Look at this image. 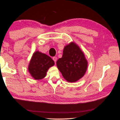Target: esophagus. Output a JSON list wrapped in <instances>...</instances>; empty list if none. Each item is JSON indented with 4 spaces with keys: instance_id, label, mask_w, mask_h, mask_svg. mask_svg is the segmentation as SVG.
I'll list each match as a JSON object with an SVG mask.
<instances>
[{
    "instance_id": "1",
    "label": "esophagus",
    "mask_w": 120,
    "mask_h": 120,
    "mask_svg": "<svg viewBox=\"0 0 120 120\" xmlns=\"http://www.w3.org/2000/svg\"><path fill=\"white\" fill-rule=\"evenodd\" d=\"M53 61H54V62H55V64H56V60H57V58L55 57V56H54V57H53Z\"/></svg>"
}]
</instances>
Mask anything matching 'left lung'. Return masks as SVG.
<instances>
[{"label":"left lung","mask_w":120,"mask_h":120,"mask_svg":"<svg viewBox=\"0 0 120 120\" xmlns=\"http://www.w3.org/2000/svg\"><path fill=\"white\" fill-rule=\"evenodd\" d=\"M58 69L68 82H75L85 75L87 61L80 48L73 42L66 46L61 58L56 61Z\"/></svg>","instance_id":"8db88e82"}]
</instances>
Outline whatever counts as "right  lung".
I'll return each mask as SVG.
<instances>
[{"label": "right lung", "instance_id": "1", "mask_svg": "<svg viewBox=\"0 0 120 120\" xmlns=\"http://www.w3.org/2000/svg\"><path fill=\"white\" fill-rule=\"evenodd\" d=\"M54 64V62L50 56L36 51L33 54L30 61L28 71L35 79H41L45 77L49 68Z\"/></svg>", "mask_w": 120, "mask_h": 120}]
</instances>
